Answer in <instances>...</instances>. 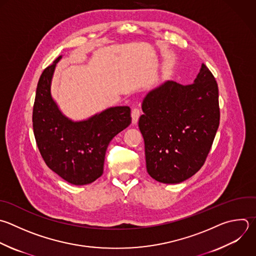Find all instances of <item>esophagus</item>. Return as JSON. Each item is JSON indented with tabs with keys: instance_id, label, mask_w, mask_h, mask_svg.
Returning <instances> with one entry per match:
<instances>
[{
	"instance_id": "1",
	"label": "esophagus",
	"mask_w": 256,
	"mask_h": 256,
	"mask_svg": "<svg viewBox=\"0 0 256 256\" xmlns=\"http://www.w3.org/2000/svg\"><path fill=\"white\" fill-rule=\"evenodd\" d=\"M131 116H132V123H133V124H136V123L138 122L139 117H140V110H139V108L134 107V108L132 109Z\"/></svg>"
}]
</instances>
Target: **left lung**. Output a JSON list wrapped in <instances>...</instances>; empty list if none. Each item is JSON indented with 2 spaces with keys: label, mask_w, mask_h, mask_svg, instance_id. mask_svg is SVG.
I'll use <instances>...</instances> for the list:
<instances>
[{
  "label": "left lung",
  "mask_w": 256,
  "mask_h": 256,
  "mask_svg": "<svg viewBox=\"0 0 256 256\" xmlns=\"http://www.w3.org/2000/svg\"><path fill=\"white\" fill-rule=\"evenodd\" d=\"M139 129L146 168L155 180L174 184L204 164L216 135L220 110L217 82L202 64L194 83L166 81L143 100Z\"/></svg>",
  "instance_id": "left-lung-1"
}]
</instances>
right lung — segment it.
<instances>
[{"mask_svg":"<svg viewBox=\"0 0 256 256\" xmlns=\"http://www.w3.org/2000/svg\"><path fill=\"white\" fill-rule=\"evenodd\" d=\"M58 57L42 73L33 107V130L47 166L67 182L86 185L98 179L110 141L131 123L128 106L109 108L85 121L73 122L51 96V81Z\"/></svg>","mask_w":256,"mask_h":256,"instance_id":"add662e5","label":"right lung"}]
</instances>
